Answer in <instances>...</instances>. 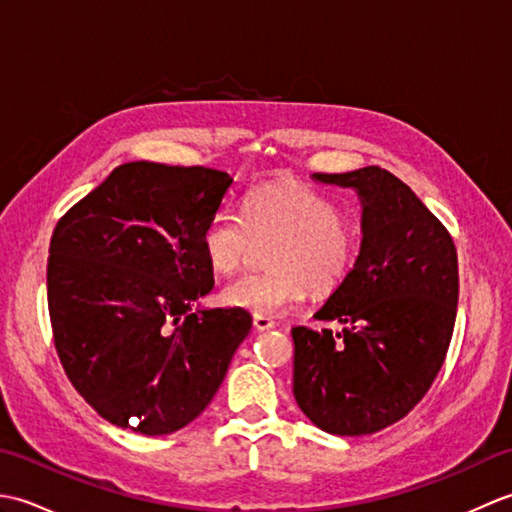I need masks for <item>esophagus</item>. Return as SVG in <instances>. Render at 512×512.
Listing matches in <instances>:
<instances>
[{
  "label": "esophagus",
  "instance_id": "esophagus-1",
  "mask_svg": "<svg viewBox=\"0 0 512 512\" xmlns=\"http://www.w3.org/2000/svg\"><path fill=\"white\" fill-rule=\"evenodd\" d=\"M253 325H255V330H259V332H264V330H270V328H275V321L270 319V317H264V314H255V319H253Z\"/></svg>",
  "mask_w": 512,
  "mask_h": 512
}]
</instances>
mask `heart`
<instances>
[{"label":"heart","instance_id":"obj_1","mask_svg":"<svg viewBox=\"0 0 512 512\" xmlns=\"http://www.w3.org/2000/svg\"><path fill=\"white\" fill-rule=\"evenodd\" d=\"M266 266L226 284V306L250 314H279L308 297L330 295L343 284L358 255V231L328 195L301 182H268L250 191L242 217L217 211L202 231V250L220 275L242 268L255 244L264 246Z\"/></svg>","mask_w":512,"mask_h":512}]
</instances>
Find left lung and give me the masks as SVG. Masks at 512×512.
Returning a JSON list of instances; mask_svg holds the SVG:
<instances>
[{
	"label": "left lung",
	"mask_w": 512,
	"mask_h": 512,
	"mask_svg": "<svg viewBox=\"0 0 512 512\" xmlns=\"http://www.w3.org/2000/svg\"><path fill=\"white\" fill-rule=\"evenodd\" d=\"M354 189L361 253L314 314L341 330L292 328V394L319 429L367 436L405 418L447 356L458 312V253L447 228L394 173H314Z\"/></svg>",
	"instance_id": "left-lung-1"
}]
</instances>
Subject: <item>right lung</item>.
Returning a JSON list of instances; mask_svg holds the SVG:
<instances>
[{
    "label": "right lung",
    "instance_id": "add662e5",
    "mask_svg": "<svg viewBox=\"0 0 512 512\" xmlns=\"http://www.w3.org/2000/svg\"><path fill=\"white\" fill-rule=\"evenodd\" d=\"M231 184L217 169L127 162L54 228V347L74 389L116 427H187L250 332L246 310L191 312L213 288L202 231Z\"/></svg>",
    "mask_w": 512,
    "mask_h": 512
}]
</instances>
